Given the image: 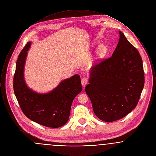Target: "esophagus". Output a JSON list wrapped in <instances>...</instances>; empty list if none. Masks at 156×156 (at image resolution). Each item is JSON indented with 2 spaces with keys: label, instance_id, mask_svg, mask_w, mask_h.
<instances>
[{
  "label": "esophagus",
  "instance_id": "obj_1",
  "mask_svg": "<svg viewBox=\"0 0 156 156\" xmlns=\"http://www.w3.org/2000/svg\"><path fill=\"white\" fill-rule=\"evenodd\" d=\"M87 83H88V79H87V78L85 77V78H83L82 79L81 83L82 86L85 87V86L87 85Z\"/></svg>",
  "mask_w": 156,
  "mask_h": 156
}]
</instances>
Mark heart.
Masks as SVG:
<instances>
[{"label": "heart", "instance_id": "b5f03b06", "mask_svg": "<svg viewBox=\"0 0 156 156\" xmlns=\"http://www.w3.org/2000/svg\"><path fill=\"white\" fill-rule=\"evenodd\" d=\"M107 53V47L105 45H100L96 51V56L98 59H102L105 57Z\"/></svg>", "mask_w": 156, "mask_h": 156}]
</instances>
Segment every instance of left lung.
I'll return each mask as SVG.
<instances>
[{
	"label": "left lung",
	"mask_w": 156,
	"mask_h": 156,
	"mask_svg": "<svg viewBox=\"0 0 156 156\" xmlns=\"http://www.w3.org/2000/svg\"><path fill=\"white\" fill-rule=\"evenodd\" d=\"M111 57L91 67L85 92L101 120L110 122L126 116L137 106L144 84L141 56L119 31Z\"/></svg>",
	"instance_id": "obj_1"
}]
</instances>
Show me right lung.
Listing matches in <instances>:
<instances>
[{
    "label": "right lung",
    "instance_id": "1",
    "mask_svg": "<svg viewBox=\"0 0 156 156\" xmlns=\"http://www.w3.org/2000/svg\"><path fill=\"white\" fill-rule=\"evenodd\" d=\"M31 42H28L17 58L13 78L15 96L23 113L30 120L43 126L57 128L69 119L75 97L82 90L81 78L75 74L60 82L47 93H38L30 89L24 76L25 62Z\"/></svg>",
    "mask_w": 156,
    "mask_h": 156
}]
</instances>
